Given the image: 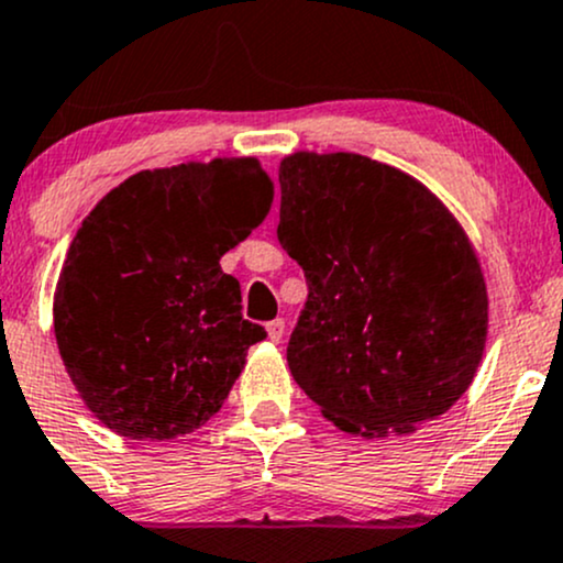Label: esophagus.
Instances as JSON below:
<instances>
[{
  "label": "esophagus",
  "mask_w": 563,
  "mask_h": 563,
  "mask_svg": "<svg viewBox=\"0 0 563 563\" xmlns=\"http://www.w3.org/2000/svg\"><path fill=\"white\" fill-rule=\"evenodd\" d=\"M267 336H269V342H280L283 336H286V320L283 318H277V320H272V323H267Z\"/></svg>",
  "instance_id": "obj_1"
}]
</instances>
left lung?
I'll return each mask as SVG.
<instances>
[{
  "mask_svg": "<svg viewBox=\"0 0 563 563\" xmlns=\"http://www.w3.org/2000/svg\"><path fill=\"white\" fill-rule=\"evenodd\" d=\"M277 240L310 296L288 368L325 419L411 435L446 413L484 361L489 294L465 227L409 173L352 152L280 159Z\"/></svg>",
  "mask_w": 563,
  "mask_h": 563,
  "instance_id": "1",
  "label": "left lung"
}]
</instances>
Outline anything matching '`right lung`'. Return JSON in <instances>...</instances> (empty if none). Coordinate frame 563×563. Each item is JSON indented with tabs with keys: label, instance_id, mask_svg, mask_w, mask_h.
<instances>
[{
	"label": "right lung",
	"instance_id": "1",
	"mask_svg": "<svg viewBox=\"0 0 563 563\" xmlns=\"http://www.w3.org/2000/svg\"><path fill=\"white\" fill-rule=\"evenodd\" d=\"M256 157L141 170L74 234L53 294L60 361L103 428L170 441L206 424L267 333L219 258L269 211Z\"/></svg>",
	"mask_w": 563,
	"mask_h": 563
}]
</instances>
